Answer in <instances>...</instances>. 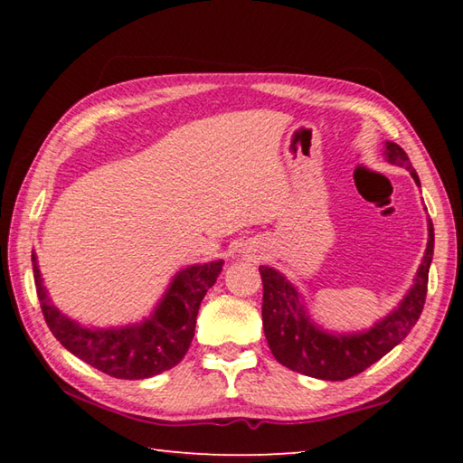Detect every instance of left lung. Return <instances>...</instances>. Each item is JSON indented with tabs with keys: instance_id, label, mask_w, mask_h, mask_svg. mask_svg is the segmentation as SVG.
<instances>
[{
	"instance_id": "obj_1",
	"label": "left lung",
	"mask_w": 463,
	"mask_h": 463,
	"mask_svg": "<svg viewBox=\"0 0 463 463\" xmlns=\"http://www.w3.org/2000/svg\"><path fill=\"white\" fill-rule=\"evenodd\" d=\"M383 159L390 165L409 169L414 184L420 187L417 171L412 169L409 156L396 143H390V140L383 143ZM427 231L429 241L425 255L409 292L394 310H390L373 326L357 333H335L317 325L307 308L304 296L298 292L292 281L269 265H260L263 279V331L273 357L298 373L341 382L362 373L398 343H402L411 328L417 325L425 307L429 268L435 247L430 221H427Z\"/></svg>"
}]
</instances>
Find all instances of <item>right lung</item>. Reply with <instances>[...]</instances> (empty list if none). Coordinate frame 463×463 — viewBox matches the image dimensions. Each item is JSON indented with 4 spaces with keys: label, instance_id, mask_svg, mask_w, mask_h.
I'll return each instance as SVG.
<instances>
[{
    "label": "right lung",
    "instance_id": "obj_1",
    "mask_svg": "<svg viewBox=\"0 0 463 463\" xmlns=\"http://www.w3.org/2000/svg\"><path fill=\"white\" fill-rule=\"evenodd\" d=\"M222 260L179 269L148 317L122 326H85L54 307L33 250L36 294L57 341L96 370L120 380L167 372L190 349L200 304L222 271Z\"/></svg>",
    "mask_w": 463,
    "mask_h": 463
}]
</instances>
